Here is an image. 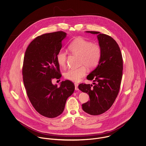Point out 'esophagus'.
<instances>
[{
	"mask_svg": "<svg viewBox=\"0 0 146 146\" xmlns=\"http://www.w3.org/2000/svg\"><path fill=\"white\" fill-rule=\"evenodd\" d=\"M74 86H75V90H78V84L77 83H74Z\"/></svg>",
	"mask_w": 146,
	"mask_h": 146,
	"instance_id": "esophagus-1",
	"label": "esophagus"
}]
</instances>
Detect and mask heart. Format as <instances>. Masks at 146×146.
Returning a JSON list of instances; mask_svg holds the SVG:
<instances>
[{
  "mask_svg": "<svg viewBox=\"0 0 146 146\" xmlns=\"http://www.w3.org/2000/svg\"><path fill=\"white\" fill-rule=\"evenodd\" d=\"M69 51L80 56V64L83 65L78 68H72L64 74L65 78L69 81L79 82L86 74V66L90 69L95 68L98 64L101 58V48L97 44L86 40L82 37L75 38L69 45ZM67 54L60 51L56 55V61L61 67L66 65Z\"/></svg>",
  "mask_w": 146,
  "mask_h": 146,
  "instance_id": "b5f03b06",
  "label": "heart"
}]
</instances>
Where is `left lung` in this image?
Wrapping results in <instances>:
<instances>
[{
  "label": "left lung",
  "mask_w": 146,
  "mask_h": 146,
  "mask_svg": "<svg viewBox=\"0 0 146 146\" xmlns=\"http://www.w3.org/2000/svg\"><path fill=\"white\" fill-rule=\"evenodd\" d=\"M97 35L101 48V58L97 67L87 77L95 84L81 83L78 88L90 96L82 104L83 110L92 115L104 113L113 105L117 97L123 75V58L120 49L113 38L97 31H86Z\"/></svg>",
  "instance_id": "obj_1"
}]
</instances>
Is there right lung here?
I'll list each match as a JSON object with an SVG mask.
<instances>
[{
  "mask_svg": "<svg viewBox=\"0 0 146 146\" xmlns=\"http://www.w3.org/2000/svg\"><path fill=\"white\" fill-rule=\"evenodd\" d=\"M66 36L63 31L39 36L30 44L24 56L22 74L27 95L35 109L49 118L62 113L75 89L69 80L61 82L59 87L51 82L62 77L56 55Z\"/></svg>",
  "mask_w": 146,
  "mask_h": 146,
  "instance_id": "1",
  "label": "right lung"
}]
</instances>
